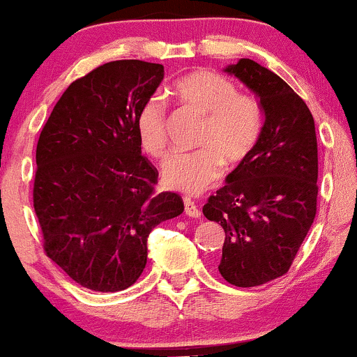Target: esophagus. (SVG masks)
<instances>
[{
  "mask_svg": "<svg viewBox=\"0 0 357 357\" xmlns=\"http://www.w3.org/2000/svg\"><path fill=\"white\" fill-rule=\"evenodd\" d=\"M184 213H186V216L190 218L201 216V209L197 208V204L191 199V197H184Z\"/></svg>",
  "mask_w": 357,
  "mask_h": 357,
  "instance_id": "1",
  "label": "esophagus"
}]
</instances>
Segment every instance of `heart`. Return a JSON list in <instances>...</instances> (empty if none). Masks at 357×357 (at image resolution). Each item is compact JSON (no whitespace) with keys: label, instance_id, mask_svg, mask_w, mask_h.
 <instances>
[{"label":"heart","instance_id":"heart-1","mask_svg":"<svg viewBox=\"0 0 357 357\" xmlns=\"http://www.w3.org/2000/svg\"><path fill=\"white\" fill-rule=\"evenodd\" d=\"M171 94L179 108L204 116V123L196 139L201 148L167 158L161 171L162 183L169 190L199 195L221 178L222 161L238 166L252 153L263 126L261 111L252 98L238 93L233 81L209 70L181 76ZM135 128L146 154L165 156L166 108L160 98L144 101L136 114Z\"/></svg>","mask_w":357,"mask_h":357}]
</instances>
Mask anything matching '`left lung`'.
Returning <instances> with one entry per match:
<instances>
[{"label":"left lung","instance_id":"8db88e82","mask_svg":"<svg viewBox=\"0 0 357 357\" xmlns=\"http://www.w3.org/2000/svg\"><path fill=\"white\" fill-rule=\"evenodd\" d=\"M225 71L256 94L264 123L256 148L209 196L203 214L226 233L221 276L252 287L289 271L314 221L316 128L306 102L268 68L243 58Z\"/></svg>","mask_w":357,"mask_h":357}]
</instances>
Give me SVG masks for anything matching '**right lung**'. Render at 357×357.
I'll return each mask as SVG.
<instances>
[{"label":"right lung","mask_w":357,"mask_h":357,"mask_svg":"<svg viewBox=\"0 0 357 357\" xmlns=\"http://www.w3.org/2000/svg\"><path fill=\"white\" fill-rule=\"evenodd\" d=\"M165 78L162 64L121 59L73 81L36 146L33 204L43 246L73 281L100 293L135 284L148 236L184 211L156 195L158 171L141 156L136 114Z\"/></svg>","instance_id":"obj_1"}]
</instances>
